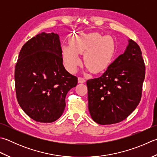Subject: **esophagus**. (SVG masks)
Here are the masks:
<instances>
[{"instance_id":"obj_1","label":"esophagus","mask_w":157,"mask_h":157,"mask_svg":"<svg viewBox=\"0 0 157 157\" xmlns=\"http://www.w3.org/2000/svg\"><path fill=\"white\" fill-rule=\"evenodd\" d=\"M85 82H86V79L84 78H81V77L78 78V82L79 83H81V84H82V83H84Z\"/></svg>"}]
</instances>
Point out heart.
<instances>
[{"mask_svg":"<svg viewBox=\"0 0 157 157\" xmlns=\"http://www.w3.org/2000/svg\"><path fill=\"white\" fill-rule=\"evenodd\" d=\"M69 46L63 47L64 64L71 73H75L82 61L78 54L84 55L85 65L98 73L107 69L114 54V41L110 36H102L98 33H78L71 36Z\"/></svg>","mask_w":157,"mask_h":157,"instance_id":"1","label":"heart"}]
</instances>
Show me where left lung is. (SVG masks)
Returning <instances> with one entry per match:
<instances>
[{
  "instance_id": "left-lung-1",
  "label": "left lung",
  "mask_w": 157,
  "mask_h": 157,
  "mask_svg": "<svg viewBox=\"0 0 157 157\" xmlns=\"http://www.w3.org/2000/svg\"><path fill=\"white\" fill-rule=\"evenodd\" d=\"M145 71L140 46L128 40L124 53L102 75L86 82L88 109L93 121L104 125L127 118L140 102Z\"/></svg>"
}]
</instances>
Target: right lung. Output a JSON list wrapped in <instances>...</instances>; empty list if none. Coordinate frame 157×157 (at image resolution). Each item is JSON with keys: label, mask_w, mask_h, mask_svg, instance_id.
Instances as JSON below:
<instances>
[{"label": "right lung", "mask_w": 157, "mask_h": 157, "mask_svg": "<svg viewBox=\"0 0 157 157\" xmlns=\"http://www.w3.org/2000/svg\"><path fill=\"white\" fill-rule=\"evenodd\" d=\"M59 36L36 35L23 45L15 64V86L23 111L39 122H52L62 116L65 97L78 78L63 64Z\"/></svg>", "instance_id": "right-lung-1"}]
</instances>
